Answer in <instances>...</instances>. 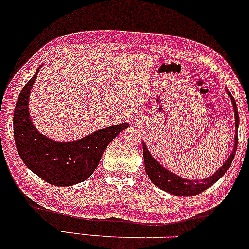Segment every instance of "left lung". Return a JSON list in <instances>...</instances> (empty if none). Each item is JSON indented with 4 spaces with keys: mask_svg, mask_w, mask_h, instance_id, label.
I'll return each instance as SVG.
<instances>
[{
    "mask_svg": "<svg viewBox=\"0 0 249 249\" xmlns=\"http://www.w3.org/2000/svg\"><path fill=\"white\" fill-rule=\"evenodd\" d=\"M226 93L231 100L232 106H233L234 110V121H235V137H234V144H233V150L230 154L228 160L223 163V165L217 170L216 172H213V175L210 176L208 178L200 179V180H195V179H186L182 178L180 176L174 174L170 170L164 168L162 164H160L159 162L154 159L152 154L149 153L146 143L142 141V149H143V160H144V170H146L148 177L155 186H157L161 190L168 192L174 195H180V196H194V195L200 194L201 192L206 191L207 188H209L212 185L221 179L223 176L225 175V172L228 171V169L231 165L232 161H233L235 152H237L238 147V127H239V114L237 109V103L233 96L231 95V93L229 92L228 88H225Z\"/></svg>",
    "mask_w": 249,
    "mask_h": 249,
    "instance_id": "obj_1",
    "label": "left lung"
}]
</instances>
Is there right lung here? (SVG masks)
Segmentation results:
<instances>
[{"mask_svg": "<svg viewBox=\"0 0 249 249\" xmlns=\"http://www.w3.org/2000/svg\"><path fill=\"white\" fill-rule=\"evenodd\" d=\"M36 74L18 96L14 112V134L18 154L25 165L41 179L55 186H72L89 178L102 154L128 123L101 128L74 141H55L37 131L28 111V101Z\"/></svg>", "mask_w": 249, "mask_h": 249, "instance_id": "add662e5", "label": "right lung"}]
</instances>
